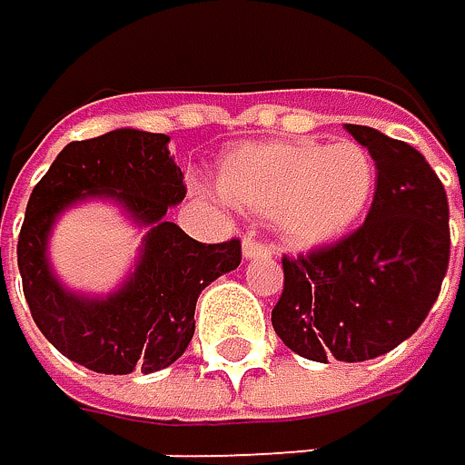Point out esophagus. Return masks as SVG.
<instances>
[{
    "label": "esophagus",
    "instance_id": "1",
    "mask_svg": "<svg viewBox=\"0 0 465 465\" xmlns=\"http://www.w3.org/2000/svg\"><path fill=\"white\" fill-rule=\"evenodd\" d=\"M243 257H249V260H252V257H271V243L246 235V238H243Z\"/></svg>",
    "mask_w": 465,
    "mask_h": 465
}]
</instances>
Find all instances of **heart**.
Wrapping results in <instances>:
<instances>
[{"mask_svg": "<svg viewBox=\"0 0 465 465\" xmlns=\"http://www.w3.org/2000/svg\"><path fill=\"white\" fill-rule=\"evenodd\" d=\"M219 192L268 213L284 241L321 246L345 235L375 192V161L359 142L241 144L219 166Z\"/></svg>", "mask_w": 465, "mask_h": 465, "instance_id": "1", "label": "heart"}]
</instances>
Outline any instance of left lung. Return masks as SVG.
<instances>
[{"mask_svg": "<svg viewBox=\"0 0 465 465\" xmlns=\"http://www.w3.org/2000/svg\"><path fill=\"white\" fill-rule=\"evenodd\" d=\"M345 128L375 161L367 219L334 243L284 254V287L271 310L279 340L323 364L375 359L409 340L450 265V203L425 155L375 128Z\"/></svg>", "mask_w": 465, "mask_h": 465, "instance_id": "left-lung-1", "label": "left lung"}]
</instances>
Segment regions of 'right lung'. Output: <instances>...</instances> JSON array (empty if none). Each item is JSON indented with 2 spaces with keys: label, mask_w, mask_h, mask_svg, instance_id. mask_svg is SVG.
Returning a JSON list of instances; mask_svg holds the SVG:
<instances>
[{
  "label": "right lung",
  "mask_w": 465,
  "mask_h": 465,
  "mask_svg": "<svg viewBox=\"0 0 465 465\" xmlns=\"http://www.w3.org/2000/svg\"><path fill=\"white\" fill-rule=\"evenodd\" d=\"M166 142L163 134L136 128L71 142L32 189L26 205L18 271L29 312L56 351L93 372H155L178 361L194 337L200 293L241 265L238 238L200 243L163 219L169 205L186 197L183 172ZM90 193L114 196L137 221L151 224L137 271L106 300L68 294L45 262L53 219Z\"/></svg>",
  "instance_id": "add662e5"
}]
</instances>
